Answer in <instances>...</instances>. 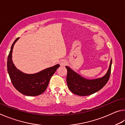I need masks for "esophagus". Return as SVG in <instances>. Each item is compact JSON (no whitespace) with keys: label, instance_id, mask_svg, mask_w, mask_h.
<instances>
[{"label":"esophagus","instance_id":"esophagus-1","mask_svg":"<svg viewBox=\"0 0 125 125\" xmlns=\"http://www.w3.org/2000/svg\"><path fill=\"white\" fill-rule=\"evenodd\" d=\"M59 64H60L61 66H64L67 64V62L65 60H61L60 61V62H59Z\"/></svg>","mask_w":125,"mask_h":125}]
</instances>
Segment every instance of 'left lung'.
Instances as JSON below:
<instances>
[{
	"mask_svg": "<svg viewBox=\"0 0 125 125\" xmlns=\"http://www.w3.org/2000/svg\"><path fill=\"white\" fill-rule=\"evenodd\" d=\"M112 61L108 71L103 77L88 80L78 74L68 66L67 83L68 87L73 94L79 96H87L98 92L104 86L109 79L111 69Z\"/></svg>",
	"mask_w": 125,
	"mask_h": 125,
	"instance_id": "obj_1",
	"label": "left lung"
}]
</instances>
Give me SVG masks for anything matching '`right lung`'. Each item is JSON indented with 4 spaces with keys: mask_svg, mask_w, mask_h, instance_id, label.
<instances>
[{
    "mask_svg": "<svg viewBox=\"0 0 125 125\" xmlns=\"http://www.w3.org/2000/svg\"><path fill=\"white\" fill-rule=\"evenodd\" d=\"M19 37L15 40L8 55V72L12 85L21 94L27 96H37L43 93L47 89L51 78L60 64L48 68L33 74H27L18 70L12 63V52L14 44Z\"/></svg>",
    "mask_w": 125,
    "mask_h": 125,
    "instance_id": "1",
    "label": "right lung"
}]
</instances>
